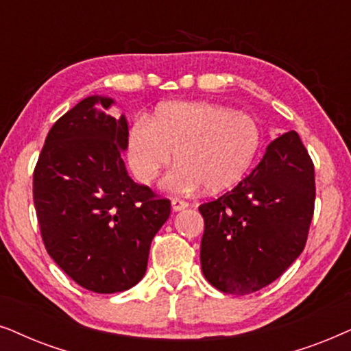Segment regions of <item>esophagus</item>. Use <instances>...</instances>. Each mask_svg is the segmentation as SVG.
<instances>
[{"instance_id":"obj_1","label":"esophagus","mask_w":351,"mask_h":351,"mask_svg":"<svg viewBox=\"0 0 351 351\" xmlns=\"http://www.w3.org/2000/svg\"><path fill=\"white\" fill-rule=\"evenodd\" d=\"M188 202L183 199H171V208L175 210V212H180V210H184L186 207H188Z\"/></svg>"}]
</instances>
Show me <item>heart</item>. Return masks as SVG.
<instances>
[{
	"label": "heart",
	"instance_id": "1",
	"mask_svg": "<svg viewBox=\"0 0 351 351\" xmlns=\"http://www.w3.org/2000/svg\"><path fill=\"white\" fill-rule=\"evenodd\" d=\"M261 132L250 115L205 102L163 106L154 120L139 117L128 133L130 165L151 184L170 165L165 186L191 193L204 186L217 193L236 184L254 162Z\"/></svg>",
	"mask_w": 351,
	"mask_h": 351
}]
</instances>
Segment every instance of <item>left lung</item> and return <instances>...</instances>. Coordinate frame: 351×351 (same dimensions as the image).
<instances>
[{"mask_svg":"<svg viewBox=\"0 0 351 351\" xmlns=\"http://www.w3.org/2000/svg\"><path fill=\"white\" fill-rule=\"evenodd\" d=\"M315 199V165L292 130L269 143L236 188L199 207L205 279L232 295L276 281L305 249Z\"/></svg>","mask_w":351,"mask_h":351,"instance_id":"left-lung-1","label":"left lung"}]
</instances>
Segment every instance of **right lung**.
Wrapping results in <instances>:
<instances>
[{"instance_id": "right-lung-1", "label": "right lung", "mask_w": 351, "mask_h": 351, "mask_svg": "<svg viewBox=\"0 0 351 351\" xmlns=\"http://www.w3.org/2000/svg\"><path fill=\"white\" fill-rule=\"evenodd\" d=\"M109 97L78 102L53 125L34 170V204L46 252L78 286L96 293L128 291L147 268L154 236L170 200L136 184L125 168V117Z\"/></svg>"}]
</instances>
